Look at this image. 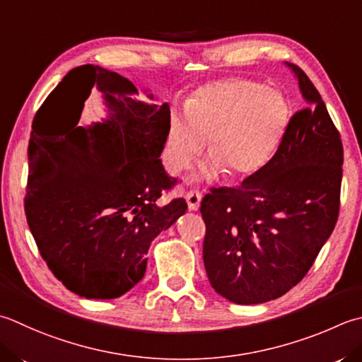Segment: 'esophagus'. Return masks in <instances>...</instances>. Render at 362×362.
Listing matches in <instances>:
<instances>
[{"instance_id":"1","label":"esophagus","mask_w":362,"mask_h":362,"mask_svg":"<svg viewBox=\"0 0 362 362\" xmlns=\"http://www.w3.org/2000/svg\"><path fill=\"white\" fill-rule=\"evenodd\" d=\"M201 199H202V194H201L199 189H189L188 194H187L188 209L189 210H197V209H199Z\"/></svg>"}]
</instances>
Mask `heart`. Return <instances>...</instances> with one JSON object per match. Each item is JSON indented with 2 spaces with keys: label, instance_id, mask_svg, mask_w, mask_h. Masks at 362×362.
Instances as JSON below:
<instances>
[{
  "label": "heart",
  "instance_id": "heart-1",
  "mask_svg": "<svg viewBox=\"0 0 362 362\" xmlns=\"http://www.w3.org/2000/svg\"><path fill=\"white\" fill-rule=\"evenodd\" d=\"M290 120L279 90L246 78H226L197 89L185 112L169 116L165 158L177 174L199 157L209 141L211 160L202 175L224 169L232 179L262 171L278 152Z\"/></svg>",
  "mask_w": 362,
  "mask_h": 362
}]
</instances>
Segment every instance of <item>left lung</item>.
I'll return each instance as SVG.
<instances>
[{
  "label": "left lung",
  "instance_id": "left-lung-1",
  "mask_svg": "<svg viewBox=\"0 0 362 362\" xmlns=\"http://www.w3.org/2000/svg\"><path fill=\"white\" fill-rule=\"evenodd\" d=\"M286 64L306 106L262 171L238 187L211 188L201 202L205 272L215 292L237 304L276 300L298 284L339 216L341 134L308 75Z\"/></svg>",
  "mask_w": 362,
  "mask_h": 362
}]
</instances>
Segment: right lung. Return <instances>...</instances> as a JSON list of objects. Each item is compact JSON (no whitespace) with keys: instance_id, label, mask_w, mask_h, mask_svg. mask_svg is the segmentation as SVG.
<instances>
[{"instance_id":"obj_1","label":"right lung","mask_w":362,"mask_h":362,"mask_svg":"<svg viewBox=\"0 0 362 362\" xmlns=\"http://www.w3.org/2000/svg\"><path fill=\"white\" fill-rule=\"evenodd\" d=\"M92 87L109 117L81 127ZM136 92L127 78L86 64L70 70L33 120L28 226L49 270L84 298H119L136 286L152 240L187 211L183 197L158 204L177 183L160 160L169 105L133 100Z\"/></svg>"}]
</instances>
